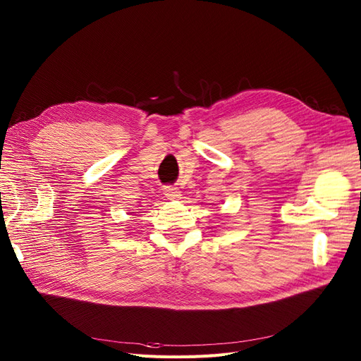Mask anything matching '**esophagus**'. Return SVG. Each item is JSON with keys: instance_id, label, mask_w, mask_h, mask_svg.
I'll use <instances>...</instances> for the list:
<instances>
[{"instance_id": "esophagus-1", "label": "esophagus", "mask_w": 361, "mask_h": 361, "mask_svg": "<svg viewBox=\"0 0 361 361\" xmlns=\"http://www.w3.org/2000/svg\"><path fill=\"white\" fill-rule=\"evenodd\" d=\"M165 195H166V197H169V199H177V197L180 196V190H178L177 187L168 185V187H165Z\"/></svg>"}]
</instances>
